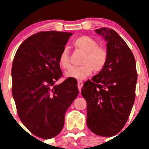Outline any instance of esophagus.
Masks as SVG:
<instances>
[{
	"label": "esophagus",
	"instance_id": "1",
	"mask_svg": "<svg viewBox=\"0 0 149 149\" xmlns=\"http://www.w3.org/2000/svg\"><path fill=\"white\" fill-rule=\"evenodd\" d=\"M84 85V82L81 81H77V87H78L79 92H81V89H82V86Z\"/></svg>",
	"mask_w": 149,
	"mask_h": 149
}]
</instances>
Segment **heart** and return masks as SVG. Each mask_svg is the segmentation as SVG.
Masks as SVG:
<instances>
[{
	"label": "heart",
	"mask_w": 149,
	"mask_h": 149,
	"mask_svg": "<svg viewBox=\"0 0 149 149\" xmlns=\"http://www.w3.org/2000/svg\"><path fill=\"white\" fill-rule=\"evenodd\" d=\"M77 49L84 52L78 67L71 68L65 72V76L77 80H83L93 73V70L99 72L104 69L108 59V53L105 48L98 46V42L88 36H82L74 42ZM58 63L63 69H68L71 66L70 56L68 48H64L60 52Z\"/></svg>",
	"instance_id": "1"
}]
</instances>
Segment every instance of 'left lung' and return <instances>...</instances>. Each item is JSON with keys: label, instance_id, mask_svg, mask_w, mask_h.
<instances>
[{"label": "left lung", "instance_id": "left-lung-1", "mask_svg": "<svg viewBox=\"0 0 149 149\" xmlns=\"http://www.w3.org/2000/svg\"><path fill=\"white\" fill-rule=\"evenodd\" d=\"M107 42V62L104 69L84 83L86 124L98 136H113L123 128L135 100L137 73L132 51L113 29L95 30Z\"/></svg>", "mask_w": 149, "mask_h": 149}]
</instances>
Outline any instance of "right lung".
I'll return each instance as SVG.
<instances>
[{
  "label": "right lung",
  "mask_w": 149,
  "mask_h": 149,
  "mask_svg": "<svg viewBox=\"0 0 149 149\" xmlns=\"http://www.w3.org/2000/svg\"><path fill=\"white\" fill-rule=\"evenodd\" d=\"M72 33L45 31L27 38L12 66V93L22 123L33 134L51 139L60 134L65 113L78 95L77 81L63 76L58 63Z\"/></svg>",
  "instance_id": "right-lung-1"
}]
</instances>
